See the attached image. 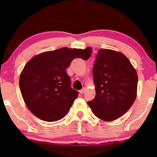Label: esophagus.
I'll use <instances>...</instances> for the list:
<instances>
[{
  "label": "esophagus",
  "mask_w": 157,
  "mask_h": 157,
  "mask_svg": "<svg viewBox=\"0 0 157 157\" xmlns=\"http://www.w3.org/2000/svg\"><path fill=\"white\" fill-rule=\"evenodd\" d=\"M85 91H86V88H82V89L80 91V93L81 94H82L85 92Z\"/></svg>",
  "instance_id": "esophagus-1"
}]
</instances>
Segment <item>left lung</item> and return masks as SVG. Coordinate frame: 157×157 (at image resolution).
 Instances as JSON below:
<instances>
[{
  "instance_id": "left-lung-1",
  "label": "left lung",
  "mask_w": 157,
  "mask_h": 157,
  "mask_svg": "<svg viewBox=\"0 0 157 157\" xmlns=\"http://www.w3.org/2000/svg\"><path fill=\"white\" fill-rule=\"evenodd\" d=\"M96 95L88 105L94 114L104 121L122 117L136 97L138 77L123 54L111 49L98 51L93 67Z\"/></svg>"
}]
</instances>
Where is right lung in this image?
Returning a JSON list of instances; mask_svg holds the SVG:
<instances>
[{"instance_id": "add662e5", "label": "right lung", "mask_w": 157, "mask_h": 157, "mask_svg": "<svg viewBox=\"0 0 157 157\" xmlns=\"http://www.w3.org/2000/svg\"><path fill=\"white\" fill-rule=\"evenodd\" d=\"M91 52V47H64L40 54L27 63L19 86L25 103L34 115L47 122L64 117L78 94L71 88L66 69L74 59L86 60Z\"/></svg>"}]
</instances>
